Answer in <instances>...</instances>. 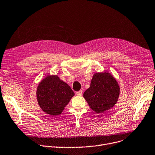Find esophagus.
<instances>
[{"instance_id":"34e87169","label":"esophagus","mask_w":155,"mask_h":155,"mask_svg":"<svg viewBox=\"0 0 155 155\" xmlns=\"http://www.w3.org/2000/svg\"><path fill=\"white\" fill-rule=\"evenodd\" d=\"M76 95H78V96H81L82 95V91L81 90H80V91H78L76 92Z\"/></svg>"}]
</instances>
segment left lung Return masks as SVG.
<instances>
[{
	"mask_svg": "<svg viewBox=\"0 0 155 155\" xmlns=\"http://www.w3.org/2000/svg\"><path fill=\"white\" fill-rule=\"evenodd\" d=\"M120 90L116 78L108 71H105L93 75L90 86L83 96L92 110L103 113L115 105Z\"/></svg>",
	"mask_w": 155,
	"mask_h": 155,
	"instance_id": "obj_1",
	"label": "left lung"
}]
</instances>
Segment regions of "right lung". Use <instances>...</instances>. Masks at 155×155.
Listing matches in <instances>:
<instances>
[{
    "mask_svg": "<svg viewBox=\"0 0 155 155\" xmlns=\"http://www.w3.org/2000/svg\"><path fill=\"white\" fill-rule=\"evenodd\" d=\"M75 95L70 87L58 75H48L38 85L36 96L40 108L47 114H61Z\"/></svg>",
    "mask_w": 155,
    "mask_h": 155,
    "instance_id": "1",
    "label": "right lung"
}]
</instances>
